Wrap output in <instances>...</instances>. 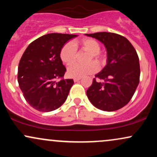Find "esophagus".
Returning <instances> with one entry per match:
<instances>
[{
    "label": "esophagus",
    "instance_id": "34e87169",
    "mask_svg": "<svg viewBox=\"0 0 157 157\" xmlns=\"http://www.w3.org/2000/svg\"><path fill=\"white\" fill-rule=\"evenodd\" d=\"M80 80H81V78H75L74 79V81L76 82H78V81H80Z\"/></svg>",
    "mask_w": 157,
    "mask_h": 157
}]
</instances>
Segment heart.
Here are the masks:
<instances>
[{"label": "heart", "mask_w": 157, "mask_h": 157, "mask_svg": "<svg viewBox=\"0 0 157 157\" xmlns=\"http://www.w3.org/2000/svg\"><path fill=\"white\" fill-rule=\"evenodd\" d=\"M75 45L79 46L81 49L89 52L88 62L93 60L97 64L102 65L105 62V55L100 51V45L96 40L92 38H83L75 42ZM77 55V50L74 45L67 43L63 46L60 52V57L63 63L70 65L75 61ZM98 71V66L94 62L82 65L80 63H74L67 69L68 77L72 78H81L91 75Z\"/></svg>", "instance_id": "b5f03b06"}]
</instances>
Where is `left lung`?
<instances>
[{"instance_id":"1","label":"left lung","mask_w":157,"mask_h":157,"mask_svg":"<svg viewBox=\"0 0 157 157\" xmlns=\"http://www.w3.org/2000/svg\"><path fill=\"white\" fill-rule=\"evenodd\" d=\"M102 43L107 51V64L86 91L97 109L113 111L128 103L140 82V61L136 50L127 38L111 32L86 34Z\"/></svg>"}]
</instances>
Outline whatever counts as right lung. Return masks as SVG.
Here are the masks:
<instances>
[{
    "label": "right lung",
    "mask_w": 157,
    "mask_h": 157,
    "mask_svg": "<svg viewBox=\"0 0 157 157\" xmlns=\"http://www.w3.org/2000/svg\"><path fill=\"white\" fill-rule=\"evenodd\" d=\"M76 35L51 33L36 39L25 50L18 65L17 81L25 100L39 111L60 107L74 84L63 78L66 68L60 57L63 45Z\"/></svg>",
    "instance_id": "obj_1"
}]
</instances>
